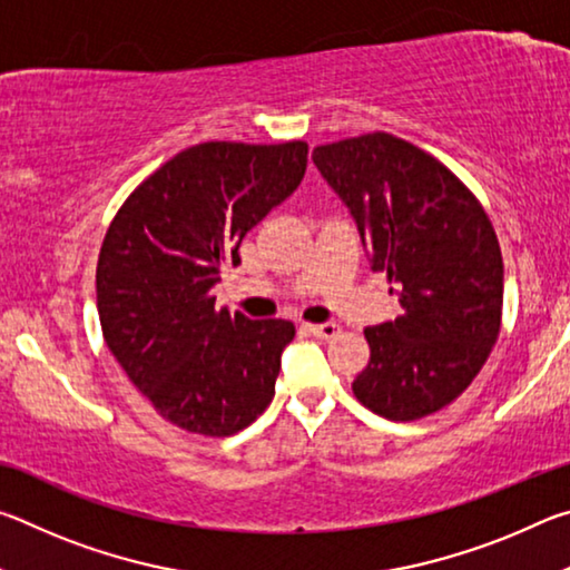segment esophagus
I'll return each mask as SVG.
<instances>
[{
    "label": "esophagus",
    "instance_id": "1",
    "mask_svg": "<svg viewBox=\"0 0 570 570\" xmlns=\"http://www.w3.org/2000/svg\"><path fill=\"white\" fill-rule=\"evenodd\" d=\"M306 330L312 332L314 336H320V340H332V336L340 334V324H334V322H324V324H308Z\"/></svg>",
    "mask_w": 570,
    "mask_h": 570
}]
</instances>
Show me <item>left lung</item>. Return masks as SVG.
<instances>
[{
  "label": "left lung",
  "mask_w": 570,
  "mask_h": 570,
  "mask_svg": "<svg viewBox=\"0 0 570 570\" xmlns=\"http://www.w3.org/2000/svg\"><path fill=\"white\" fill-rule=\"evenodd\" d=\"M312 160L404 308L364 330L372 354L354 397L394 422L442 410L475 380L500 332L503 256L488 214L440 160L387 132L320 146Z\"/></svg>",
  "instance_id": "obj_1"
}]
</instances>
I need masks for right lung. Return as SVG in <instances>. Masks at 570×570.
I'll return each mask as SVG.
<instances>
[{"label": "right lung", "mask_w": 570, "mask_h": 570, "mask_svg": "<svg viewBox=\"0 0 570 570\" xmlns=\"http://www.w3.org/2000/svg\"><path fill=\"white\" fill-rule=\"evenodd\" d=\"M306 142H200L178 153L130 193L105 234L98 312L108 350L163 417L226 438L274 400L284 320L216 308L220 264L258 220L292 196Z\"/></svg>", "instance_id": "obj_1"}]
</instances>
